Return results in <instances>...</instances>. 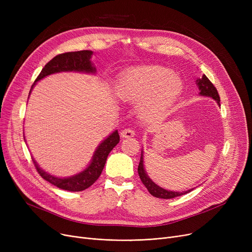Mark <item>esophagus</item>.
<instances>
[{"label":"esophagus","mask_w":252,"mask_h":252,"mask_svg":"<svg viewBox=\"0 0 252 252\" xmlns=\"http://www.w3.org/2000/svg\"><path fill=\"white\" fill-rule=\"evenodd\" d=\"M123 138H133L135 136V130L133 128H125L121 133Z\"/></svg>","instance_id":"1"}]
</instances>
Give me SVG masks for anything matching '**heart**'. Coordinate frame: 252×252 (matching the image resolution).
Returning a JSON list of instances; mask_svg holds the SVG:
<instances>
[{"label": "heart", "instance_id": "heart-1", "mask_svg": "<svg viewBox=\"0 0 252 252\" xmlns=\"http://www.w3.org/2000/svg\"><path fill=\"white\" fill-rule=\"evenodd\" d=\"M182 79L161 66H145L125 72L115 86L117 96L129 103L142 102L140 113L145 119H160L181 96Z\"/></svg>", "mask_w": 252, "mask_h": 252}]
</instances>
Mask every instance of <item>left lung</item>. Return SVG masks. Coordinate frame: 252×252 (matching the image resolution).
Listing matches in <instances>:
<instances>
[{
  "mask_svg": "<svg viewBox=\"0 0 252 252\" xmlns=\"http://www.w3.org/2000/svg\"><path fill=\"white\" fill-rule=\"evenodd\" d=\"M196 84L198 86V89H199V91H200L199 94L201 96H206V97L213 98L220 105V96H219L218 90L213 85V83L209 81L205 74H203L201 78H198L196 81ZM138 173H139V176H140V179H141L142 183L145 185V187L147 188V190L149 191V193L152 196H154L156 198H162V199H171V198L182 196V195L187 194V193H189L193 190V189H190V190H187L185 192H175V191H168V190H165V189H163L159 186H157V185L148 177V175L146 174V171H145L144 159H143V151H142V154H141V159H140V163H139V166H138Z\"/></svg>",
  "mask_w": 252,
  "mask_h": 252,
  "instance_id": "obj_1",
  "label": "left lung"
}]
</instances>
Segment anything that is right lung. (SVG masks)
I'll list each match as a JSON object with an SVG mask.
<instances>
[{
	"label": "right lung",
	"mask_w": 252,
	"mask_h": 252,
	"mask_svg": "<svg viewBox=\"0 0 252 252\" xmlns=\"http://www.w3.org/2000/svg\"><path fill=\"white\" fill-rule=\"evenodd\" d=\"M92 55L93 52L90 50L67 52L63 53V54H59L45 65V67L42 69L41 73L38 74L34 81V84L50 74L62 71L96 73V67L91 61ZM34 84L32 88H33ZM118 142L119 135L116 129L104 141H102V143L97 147L94 155H93L91 163L83 171H81V173L68 178H58L52 176L39 167L35 160H32L37 173L44 180L48 181L49 183L60 189L71 192H79L88 189L98 180L104 168L108 154L116 146Z\"/></svg>",
	"instance_id": "1"
}]
</instances>
